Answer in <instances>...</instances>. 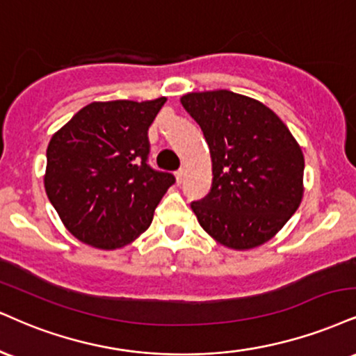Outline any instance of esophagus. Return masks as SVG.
I'll use <instances>...</instances> for the list:
<instances>
[{
    "mask_svg": "<svg viewBox=\"0 0 356 356\" xmlns=\"http://www.w3.org/2000/svg\"><path fill=\"white\" fill-rule=\"evenodd\" d=\"M184 175H186V172H184V169H179L177 172H175V179H177L179 184L184 181Z\"/></svg>",
    "mask_w": 356,
    "mask_h": 356,
    "instance_id": "1",
    "label": "esophagus"
}]
</instances>
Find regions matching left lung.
<instances>
[{
  "mask_svg": "<svg viewBox=\"0 0 356 356\" xmlns=\"http://www.w3.org/2000/svg\"><path fill=\"white\" fill-rule=\"evenodd\" d=\"M181 102L212 159L211 192L191 204L199 224L235 250L270 241L303 195L305 161L292 132L262 102L225 89L186 94Z\"/></svg>",
  "mask_w": 356,
  "mask_h": 356,
  "instance_id": "1",
  "label": "left lung"
}]
</instances>
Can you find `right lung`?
Instances as JSON below:
<instances>
[{"mask_svg": "<svg viewBox=\"0 0 356 356\" xmlns=\"http://www.w3.org/2000/svg\"><path fill=\"white\" fill-rule=\"evenodd\" d=\"M164 102H91L51 137L46 194L78 241L113 250L151 225L175 182L147 164V131Z\"/></svg>", "mask_w": 356, "mask_h": 356, "instance_id": "1", "label": "right lung"}]
</instances>
